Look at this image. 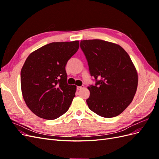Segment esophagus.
I'll return each mask as SVG.
<instances>
[{"instance_id":"esophagus-1","label":"esophagus","mask_w":159,"mask_h":159,"mask_svg":"<svg viewBox=\"0 0 159 159\" xmlns=\"http://www.w3.org/2000/svg\"><path fill=\"white\" fill-rule=\"evenodd\" d=\"M84 88V86H78V87H77V89L80 90L81 89H83Z\"/></svg>"}]
</instances>
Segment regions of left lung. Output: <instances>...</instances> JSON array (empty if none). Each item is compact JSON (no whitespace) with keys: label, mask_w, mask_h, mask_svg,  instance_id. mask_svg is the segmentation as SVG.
I'll return each mask as SVG.
<instances>
[{"label":"left lung","mask_w":159,"mask_h":159,"mask_svg":"<svg viewBox=\"0 0 159 159\" xmlns=\"http://www.w3.org/2000/svg\"><path fill=\"white\" fill-rule=\"evenodd\" d=\"M80 47L96 84L88 89L90 110L103 117L121 114L132 102L137 89L138 74L123 48L102 40H81Z\"/></svg>","instance_id":"1"}]
</instances>
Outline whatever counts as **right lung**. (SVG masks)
<instances>
[{
  "instance_id": "1",
  "label": "right lung",
  "mask_w": 159,
  "mask_h": 159,
  "mask_svg": "<svg viewBox=\"0 0 159 159\" xmlns=\"http://www.w3.org/2000/svg\"><path fill=\"white\" fill-rule=\"evenodd\" d=\"M78 48V40L52 42L28 56L20 73L22 94L38 117L53 120L68 110L76 86L67 84L65 68Z\"/></svg>"
}]
</instances>
